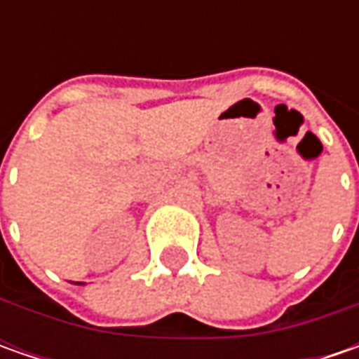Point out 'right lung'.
Here are the masks:
<instances>
[{"mask_svg":"<svg viewBox=\"0 0 359 359\" xmlns=\"http://www.w3.org/2000/svg\"><path fill=\"white\" fill-rule=\"evenodd\" d=\"M77 283H79V282H77ZM81 285H83V283H81Z\"/></svg>","mask_w":359,"mask_h":359,"instance_id":"obj_1","label":"right lung"}]
</instances>
